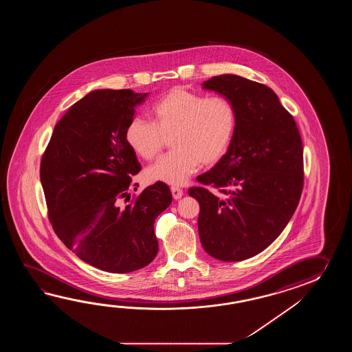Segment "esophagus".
Wrapping results in <instances>:
<instances>
[{
	"instance_id": "1",
	"label": "esophagus",
	"mask_w": 352,
	"mask_h": 352,
	"mask_svg": "<svg viewBox=\"0 0 352 352\" xmlns=\"http://www.w3.org/2000/svg\"><path fill=\"white\" fill-rule=\"evenodd\" d=\"M171 192H173V199L175 200H179L182 196H184V191L179 188V187H171Z\"/></svg>"
}]
</instances>
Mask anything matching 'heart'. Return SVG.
Listing matches in <instances>:
<instances>
[{
    "label": "heart",
    "mask_w": 352,
    "mask_h": 352,
    "mask_svg": "<svg viewBox=\"0 0 352 352\" xmlns=\"http://www.w3.org/2000/svg\"><path fill=\"white\" fill-rule=\"evenodd\" d=\"M153 122L135 117L126 142L143 160L156 157L170 138L173 151L146 170L152 182L182 185L200 165H214L232 143L236 114L223 97L206 98L185 88L167 91L152 107Z\"/></svg>",
    "instance_id": "heart-1"
}]
</instances>
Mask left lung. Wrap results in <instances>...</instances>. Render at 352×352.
<instances>
[{"label":"left lung","instance_id":"1","mask_svg":"<svg viewBox=\"0 0 352 352\" xmlns=\"http://www.w3.org/2000/svg\"><path fill=\"white\" fill-rule=\"evenodd\" d=\"M202 89L232 103L236 126L223 157L191 187L205 252L223 262L259 254L285 230L303 188V147L292 116L273 90L239 75L212 76Z\"/></svg>","mask_w":352,"mask_h":352}]
</instances>
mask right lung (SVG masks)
<instances>
[{
	"mask_svg": "<svg viewBox=\"0 0 352 352\" xmlns=\"http://www.w3.org/2000/svg\"><path fill=\"white\" fill-rule=\"evenodd\" d=\"M147 96L90 91L56 123L40 166L54 232L82 262L111 273L141 270L155 259V220L173 201L170 187L156 182L122 205L141 171L126 128Z\"/></svg>",
	"mask_w": 352,
	"mask_h": 352,
	"instance_id": "1",
	"label": "right lung"
}]
</instances>
